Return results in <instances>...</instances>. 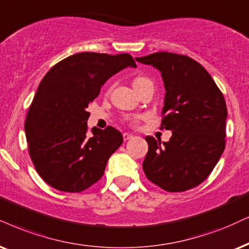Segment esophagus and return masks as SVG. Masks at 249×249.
<instances>
[{"instance_id": "obj_1", "label": "esophagus", "mask_w": 249, "mask_h": 249, "mask_svg": "<svg viewBox=\"0 0 249 249\" xmlns=\"http://www.w3.org/2000/svg\"><path fill=\"white\" fill-rule=\"evenodd\" d=\"M123 138H124V140L126 141V140H128V139H131V138H133V134H131V133H124V134H123Z\"/></svg>"}]
</instances>
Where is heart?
<instances>
[{"label": "heart", "mask_w": 249, "mask_h": 249, "mask_svg": "<svg viewBox=\"0 0 249 249\" xmlns=\"http://www.w3.org/2000/svg\"><path fill=\"white\" fill-rule=\"evenodd\" d=\"M142 79H144V78H142V77H138V78H135L134 81H133V85L138 84V83H139V81H141Z\"/></svg>", "instance_id": "1"}]
</instances>
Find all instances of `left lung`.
<instances>
[{
  "label": "left lung",
  "mask_w": 249,
  "mask_h": 249,
  "mask_svg": "<svg viewBox=\"0 0 249 249\" xmlns=\"http://www.w3.org/2000/svg\"><path fill=\"white\" fill-rule=\"evenodd\" d=\"M135 59L161 72L165 88L162 125L172 131L168 142L146 137L144 175L168 192L197 186L224 152V96L206 69L187 56L163 52Z\"/></svg>",
  "instance_id": "8db88e82"
}]
</instances>
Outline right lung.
Here are the masks:
<instances>
[{"label": "right lung", "instance_id": "add662e5", "mask_svg": "<svg viewBox=\"0 0 249 249\" xmlns=\"http://www.w3.org/2000/svg\"><path fill=\"white\" fill-rule=\"evenodd\" d=\"M128 67L137 68L128 54L79 53L54 65L41 80L25 133L37 174L52 187L77 193L105 174L123 135L111 126L93 127L88 135L87 108L106 81Z\"/></svg>", "mask_w": 249, "mask_h": 249}]
</instances>
